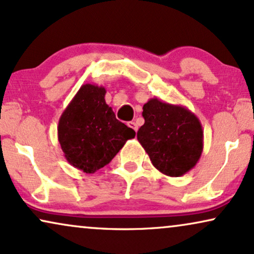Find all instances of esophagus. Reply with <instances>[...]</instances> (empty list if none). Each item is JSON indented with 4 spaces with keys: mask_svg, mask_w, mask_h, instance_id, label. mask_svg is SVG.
Returning a JSON list of instances; mask_svg holds the SVG:
<instances>
[{
    "mask_svg": "<svg viewBox=\"0 0 254 254\" xmlns=\"http://www.w3.org/2000/svg\"><path fill=\"white\" fill-rule=\"evenodd\" d=\"M127 125H128V127H130V128H131V129H134L135 131L137 130V125L135 124L134 121H129V123H128Z\"/></svg>",
    "mask_w": 254,
    "mask_h": 254,
    "instance_id": "1",
    "label": "esophagus"
}]
</instances>
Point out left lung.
Returning <instances> with one entry per match:
<instances>
[{
	"label": "left lung",
	"mask_w": 254,
	"mask_h": 254,
	"mask_svg": "<svg viewBox=\"0 0 254 254\" xmlns=\"http://www.w3.org/2000/svg\"><path fill=\"white\" fill-rule=\"evenodd\" d=\"M143 126L137 140L153 166L170 177L191 170L203 151V129L198 118L184 106L153 98L143 105Z\"/></svg>",
	"instance_id": "obj_1"
}]
</instances>
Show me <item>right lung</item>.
<instances>
[{"label": "right lung", "mask_w": 254, "mask_h": 254, "mask_svg": "<svg viewBox=\"0 0 254 254\" xmlns=\"http://www.w3.org/2000/svg\"><path fill=\"white\" fill-rule=\"evenodd\" d=\"M106 90L85 84L63 112L58 141L67 162L93 174L111 162L135 131L115 118L105 101Z\"/></svg>", "instance_id": "1"}]
</instances>
